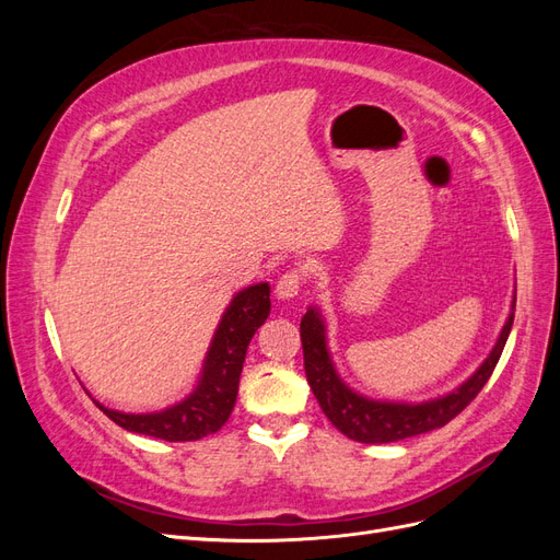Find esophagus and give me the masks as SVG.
<instances>
[{"label":"esophagus","mask_w":560,"mask_h":560,"mask_svg":"<svg viewBox=\"0 0 560 560\" xmlns=\"http://www.w3.org/2000/svg\"><path fill=\"white\" fill-rule=\"evenodd\" d=\"M303 287V276L299 273V270H287V273H282L278 278V284H276V294L280 299H294Z\"/></svg>","instance_id":"34e87169"}]
</instances>
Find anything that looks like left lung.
<instances>
[{"label":"left lung","instance_id":"1","mask_svg":"<svg viewBox=\"0 0 560 560\" xmlns=\"http://www.w3.org/2000/svg\"><path fill=\"white\" fill-rule=\"evenodd\" d=\"M516 308V296L512 301ZM514 325V313L506 319V325L498 338L493 352L479 366L467 383H463L455 393L439 397L425 404H393V401H374L366 399L338 378L336 369L329 360L325 343V325L315 308L301 317V346H303V366L306 378L313 389L319 409L331 420L336 430H341L352 442L360 444H389L401 442L416 434H425L430 430L444 428L457 413L467 409V404L481 393L490 374L500 360L506 338H510Z\"/></svg>","mask_w":560,"mask_h":560}]
</instances>
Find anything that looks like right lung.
Returning <instances> with one entry per match:
<instances>
[{
  "mask_svg": "<svg viewBox=\"0 0 560 560\" xmlns=\"http://www.w3.org/2000/svg\"><path fill=\"white\" fill-rule=\"evenodd\" d=\"M268 313V282L247 287V290L235 294L222 322H219L198 387L194 395L171 406V409L135 416L105 409L103 404L95 401L97 409L112 418L118 428L165 439V442H196V439L214 434L222 430L233 411L247 346L254 331L266 322Z\"/></svg>",
  "mask_w": 560,
  "mask_h": 560,
  "instance_id": "right-lung-1",
  "label": "right lung"
}]
</instances>
